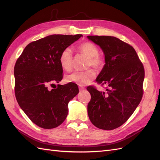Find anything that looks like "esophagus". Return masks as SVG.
Listing matches in <instances>:
<instances>
[{
    "instance_id": "obj_1",
    "label": "esophagus",
    "mask_w": 160,
    "mask_h": 160,
    "mask_svg": "<svg viewBox=\"0 0 160 160\" xmlns=\"http://www.w3.org/2000/svg\"><path fill=\"white\" fill-rule=\"evenodd\" d=\"M84 89H85V88H84V87H82V86H79V89H80V91H82V90H84Z\"/></svg>"
}]
</instances>
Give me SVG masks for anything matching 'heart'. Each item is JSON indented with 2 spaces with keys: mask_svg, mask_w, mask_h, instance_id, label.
<instances>
[{
  "mask_svg": "<svg viewBox=\"0 0 160 160\" xmlns=\"http://www.w3.org/2000/svg\"><path fill=\"white\" fill-rule=\"evenodd\" d=\"M80 52L87 56V67H93L97 69H101L104 65V60L99 53V49L93 43L86 42L80 44L78 47ZM60 65L64 70L69 71L73 66V56L72 51L69 47L64 49L61 52L59 58ZM96 71L89 69L83 71H76L67 75L65 80L67 82H73L78 85L82 86L89 84L96 77Z\"/></svg>",
  "mask_w": 160,
  "mask_h": 160,
  "instance_id": "obj_1",
  "label": "heart"
}]
</instances>
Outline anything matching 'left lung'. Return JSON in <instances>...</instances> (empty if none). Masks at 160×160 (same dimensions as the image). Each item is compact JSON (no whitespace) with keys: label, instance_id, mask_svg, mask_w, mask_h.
<instances>
[{"label":"left lung","instance_id":"left-lung-1","mask_svg":"<svg viewBox=\"0 0 160 160\" xmlns=\"http://www.w3.org/2000/svg\"><path fill=\"white\" fill-rule=\"evenodd\" d=\"M102 49L105 64L96 82L106 85V91L93 86L87 111L94 126L113 130L125 123L140 104L143 96L144 69L133 47L113 36H88Z\"/></svg>","mask_w":160,"mask_h":160}]
</instances>
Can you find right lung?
<instances>
[{
    "instance_id": "1",
    "label": "right lung",
    "mask_w": 160,
    "mask_h": 160,
    "mask_svg": "<svg viewBox=\"0 0 160 160\" xmlns=\"http://www.w3.org/2000/svg\"><path fill=\"white\" fill-rule=\"evenodd\" d=\"M82 34L48 36L26 46L14 67L15 96L20 107L38 127L50 129L65 120L68 103L79 92L76 84L49 85L62 79L61 52Z\"/></svg>"
}]
</instances>
